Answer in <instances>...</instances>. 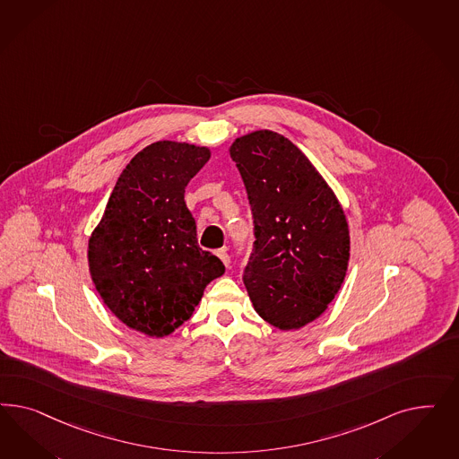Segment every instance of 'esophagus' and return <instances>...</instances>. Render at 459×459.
Masks as SVG:
<instances>
[{"instance_id":"esophagus-1","label":"esophagus","mask_w":459,"mask_h":459,"mask_svg":"<svg viewBox=\"0 0 459 459\" xmlns=\"http://www.w3.org/2000/svg\"><path fill=\"white\" fill-rule=\"evenodd\" d=\"M217 257L222 261L223 265L225 267H229V264H230V257H229V254H227V250L225 249H219L217 250Z\"/></svg>"}]
</instances>
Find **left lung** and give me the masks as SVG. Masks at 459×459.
I'll use <instances>...</instances> for the list:
<instances>
[{
	"mask_svg": "<svg viewBox=\"0 0 459 459\" xmlns=\"http://www.w3.org/2000/svg\"><path fill=\"white\" fill-rule=\"evenodd\" d=\"M229 153L254 217L244 274L252 306L274 328L299 330L328 309L347 276V215L309 158L279 133L238 136Z\"/></svg>",
	"mask_w": 459,
	"mask_h": 459,
	"instance_id": "left-lung-1",
	"label": "left lung"
}]
</instances>
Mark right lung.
<instances>
[{
	"label": "right lung",
	"instance_id": "1",
	"mask_svg": "<svg viewBox=\"0 0 459 459\" xmlns=\"http://www.w3.org/2000/svg\"><path fill=\"white\" fill-rule=\"evenodd\" d=\"M210 148L156 141L141 150L112 188L89 237V274L100 299L127 328L163 338L194 315L205 288L225 273L196 242L185 188Z\"/></svg>",
	"mask_w": 459,
	"mask_h": 459
}]
</instances>
